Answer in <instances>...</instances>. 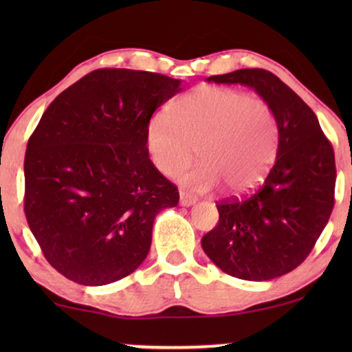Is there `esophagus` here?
I'll use <instances>...</instances> for the list:
<instances>
[{
	"label": "esophagus",
	"instance_id": "34e87169",
	"mask_svg": "<svg viewBox=\"0 0 352 352\" xmlns=\"http://www.w3.org/2000/svg\"><path fill=\"white\" fill-rule=\"evenodd\" d=\"M195 201H197L195 197H192L190 194H187V192L181 190V194H179V204H181L182 206H192V205H195Z\"/></svg>",
	"mask_w": 352,
	"mask_h": 352
}]
</instances>
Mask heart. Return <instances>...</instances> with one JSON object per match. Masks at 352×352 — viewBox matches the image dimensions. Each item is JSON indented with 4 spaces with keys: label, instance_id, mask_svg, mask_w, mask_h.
Returning <instances> with one entry per match:
<instances>
[{
    "label": "heart",
    "instance_id": "heart-1",
    "mask_svg": "<svg viewBox=\"0 0 352 352\" xmlns=\"http://www.w3.org/2000/svg\"><path fill=\"white\" fill-rule=\"evenodd\" d=\"M277 141V122L266 102L218 86H199L171 105L170 117L155 115L146 128L157 170L165 176L176 172L181 184L197 192L219 184L232 194L252 189L271 168ZM195 145L202 162L180 170Z\"/></svg>",
    "mask_w": 352,
    "mask_h": 352
}]
</instances>
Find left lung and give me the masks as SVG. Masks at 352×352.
I'll return each instance as SVG.
<instances>
[{
  "label": "left lung",
  "mask_w": 352,
  "mask_h": 352,
  "mask_svg": "<svg viewBox=\"0 0 352 352\" xmlns=\"http://www.w3.org/2000/svg\"><path fill=\"white\" fill-rule=\"evenodd\" d=\"M256 91L277 122L276 162L253 194L218 206L219 221L201 248L229 276L271 280L307 258L335 205L333 147L309 105L263 69H240L206 78Z\"/></svg>",
  "instance_id": "obj_1"
}]
</instances>
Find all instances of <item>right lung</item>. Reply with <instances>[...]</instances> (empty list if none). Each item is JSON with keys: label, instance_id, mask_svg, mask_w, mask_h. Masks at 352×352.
Listing matches in <instances>:
<instances>
[{"label": "right lung", "instance_id": "add662e5", "mask_svg": "<svg viewBox=\"0 0 352 352\" xmlns=\"http://www.w3.org/2000/svg\"><path fill=\"white\" fill-rule=\"evenodd\" d=\"M181 80L99 69L50 104L28 139L27 223L47 263L80 285H107L141 266L158 211L179 201L146 147L155 110Z\"/></svg>", "mask_w": 352, "mask_h": 352}]
</instances>
